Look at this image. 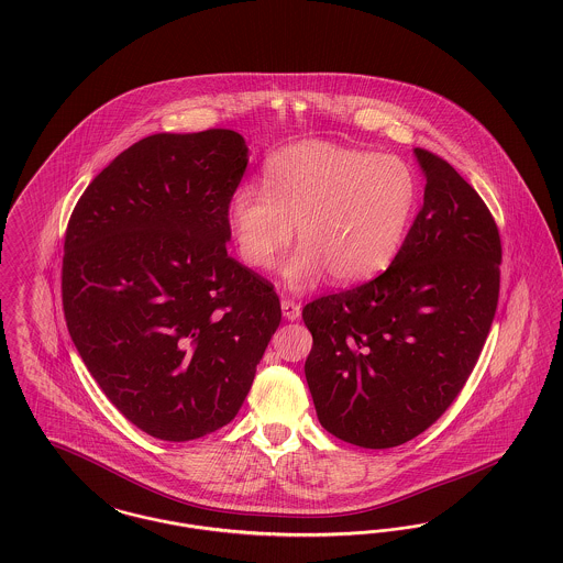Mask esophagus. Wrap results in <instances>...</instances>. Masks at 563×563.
I'll return each instance as SVG.
<instances>
[{"instance_id": "1", "label": "esophagus", "mask_w": 563, "mask_h": 563, "mask_svg": "<svg viewBox=\"0 0 563 563\" xmlns=\"http://www.w3.org/2000/svg\"><path fill=\"white\" fill-rule=\"evenodd\" d=\"M280 310H283L285 320H289V322L299 320V316H301V306L295 303L291 299H283V301H280Z\"/></svg>"}]
</instances>
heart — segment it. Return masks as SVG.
<instances>
[{
    "label": "heart",
    "mask_w": 563,
    "mask_h": 563,
    "mask_svg": "<svg viewBox=\"0 0 563 563\" xmlns=\"http://www.w3.org/2000/svg\"><path fill=\"white\" fill-rule=\"evenodd\" d=\"M416 178L395 155H372L329 141H306L271 155L264 191L243 185L227 224L243 264L268 268L295 236L283 266L291 289L329 272L353 285L383 271L399 250L416 206Z\"/></svg>",
    "instance_id": "1"
}]
</instances>
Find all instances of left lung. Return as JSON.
<instances>
[{
	"label": "left lung",
	"mask_w": 563,
	"mask_h": 563,
	"mask_svg": "<svg viewBox=\"0 0 563 563\" xmlns=\"http://www.w3.org/2000/svg\"><path fill=\"white\" fill-rule=\"evenodd\" d=\"M424 203L387 271L303 308L306 380L320 424L366 449L434 424L478 362L499 299L501 239L485 201L416 147Z\"/></svg>",
	"instance_id": "8db88e82"
}]
</instances>
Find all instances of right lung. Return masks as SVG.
Segmentation results:
<instances>
[{
  "mask_svg": "<svg viewBox=\"0 0 563 563\" xmlns=\"http://www.w3.org/2000/svg\"><path fill=\"white\" fill-rule=\"evenodd\" d=\"M247 152L229 129L145 136L91 180L68 222L73 343L118 411L162 441L227 427L280 324L271 283L227 253Z\"/></svg>",
  "mask_w": 563,
  "mask_h": 563,
  "instance_id": "1",
  "label": "right lung"
}]
</instances>
